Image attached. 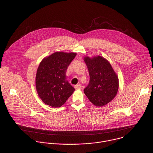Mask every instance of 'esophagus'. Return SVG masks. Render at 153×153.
Here are the masks:
<instances>
[{
    "label": "esophagus",
    "mask_w": 153,
    "mask_h": 153,
    "mask_svg": "<svg viewBox=\"0 0 153 153\" xmlns=\"http://www.w3.org/2000/svg\"><path fill=\"white\" fill-rule=\"evenodd\" d=\"M74 88H75V89H76V90H80V89H81V85L78 84V85H74Z\"/></svg>",
    "instance_id": "obj_1"
}]
</instances>
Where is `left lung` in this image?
<instances>
[{"mask_svg": "<svg viewBox=\"0 0 153 153\" xmlns=\"http://www.w3.org/2000/svg\"><path fill=\"white\" fill-rule=\"evenodd\" d=\"M83 60L90 74V83L84 89V93L95 106H105L117 93L118 76L110 63L100 56H85Z\"/></svg>", "mask_w": 153, "mask_h": 153, "instance_id": "obj_1", "label": "left lung"}]
</instances>
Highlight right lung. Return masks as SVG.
I'll list each match as a JSON object with an SVG mask.
<instances>
[{"instance_id":"obj_1","label":"right lung","mask_w":153,"mask_h":153,"mask_svg":"<svg viewBox=\"0 0 153 153\" xmlns=\"http://www.w3.org/2000/svg\"><path fill=\"white\" fill-rule=\"evenodd\" d=\"M76 53L57 51L43 58L36 76V88L42 102L53 108L63 105L75 91L66 71Z\"/></svg>"}]
</instances>
